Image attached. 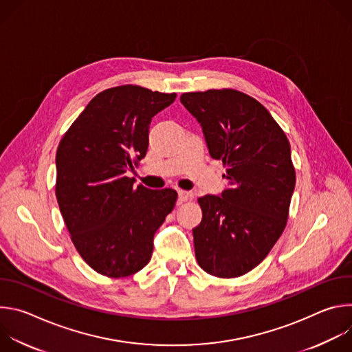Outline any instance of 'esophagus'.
<instances>
[{"label":"esophagus","instance_id":"esophagus-1","mask_svg":"<svg viewBox=\"0 0 352 352\" xmlns=\"http://www.w3.org/2000/svg\"><path fill=\"white\" fill-rule=\"evenodd\" d=\"M192 197V193L190 192H188V190H178V200L179 202H186L188 199H190Z\"/></svg>","mask_w":352,"mask_h":352}]
</instances>
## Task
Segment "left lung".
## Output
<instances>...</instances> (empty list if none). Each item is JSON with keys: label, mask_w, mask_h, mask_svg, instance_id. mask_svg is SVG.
<instances>
[{"label": "left lung", "mask_w": 352, "mask_h": 352, "mask_svg": "<svg viewBox=\"0 0 352 352\" xmlns=\"http://www.w3.org/2000/svg\"><path fill=\"white\" fill-rule=\"evenodd\" d=\"M184 107L202 126L209 153L226 166L228 186L199 197L202 221L192 230L195 256L206 273L232 278L256 267L283 234L295 170L289 142L272 114L232 90L192 91Z\"/></svg>", "instance_id": "8db88e82"}]
</instances>
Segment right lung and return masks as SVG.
Returning a JSON list of instances; mask_svg holds the SVG:
<instances>
[{"label": "right lung", "instance_id": "1", "mask_svg": "<svg viewBox=\"0 0 352 352\" xmlns=\"http://www.w3.org/2000/svg\"><path fill=\"white\" fill-rule=\"evenodd\" d=\"M175 97L132 85L107 89L90 100L58 144V206L79 255L100 274L142 270L175 206L174 189H148L126 177L146 156L152 118Z\"/></svg>", "mask_w": 352, "mask_h": 352}]
</instances>
